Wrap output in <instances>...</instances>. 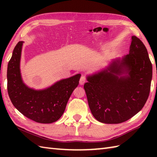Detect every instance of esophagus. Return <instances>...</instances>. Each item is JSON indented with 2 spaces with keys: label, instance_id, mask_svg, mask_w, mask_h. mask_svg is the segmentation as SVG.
I'll return each mask as SVG.
<instances>
[{
  "label": "esophagus",
  "instance_id": "esophagus-1",
  "mask_svg": "<svg viewBox=\"0 0 157 157\" xmlns=\"http://www.w3.org/2000/svg\"><path fill=\"white\" fill-rule=\"evenodd\" d=\"M86 76L82 75L80 78V80H79V84H80V85H83L86 82Z\"/></svg>",
  "mask_w": 157,
  "mask_h": 157
}]
</instances>
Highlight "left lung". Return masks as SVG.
<instances>
[{
  "instance_id": "left-lung-1",
  "label": "left lung",
  "mask_w": 157,
  "mask_h": 157,
  "mask_svg": "<svg viewBox=\"0 0 157 157\" xmlns=\"http://www.w3.org/2000/svg\"><path fill=\"white\" fill-rule=\"evenodd\" d=\"M152 77L147 49L133 36L128 55L113 61L103 71L87 77L84 88L92 115L108 124L128 121L144 106Z\"/></svg>"
}]
</instances>
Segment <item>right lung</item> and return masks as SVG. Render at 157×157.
Segmentation results:
<instances>
[{"label":"right lung","mask_w":157,"mask_h":157,"mask_svg":"<svg viewBox=\"0 0 157 157\" xmlns=\"http://www.w3.org/2000/svg\"><path fill=\"white\" fill-rule=\"evenodd\" d=\"M23 42H19L8 63L7 90L9 98L18 111L37 123H51L64 113L69 98L79 84L81 75L61 79L44 90L28 87L21 79L20 60Z\"/></svg>","instance_id":"1"}]
</instances>
